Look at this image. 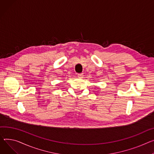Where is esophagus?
Returning <instances> with one entry per match:
<instances>
[{"label":"esophagus","mask_w":154,"mask_h":154,"mask_svg":"<svg viewBox=\"0 0 154 154\" xmlns=\"http://www.w3.org/2000/svg\"><path fill=\"white\" fill-rule=\"evenodd\" d=\"M83 76H84V75H83V74H82V73L77 74V77H78L79 78H82Z\"/></svg>","instance_id":"1"}]
</instances>
